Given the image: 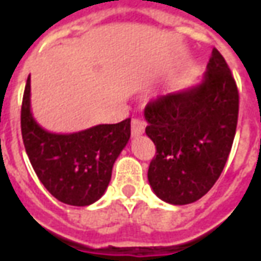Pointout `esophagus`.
<instances>
[{
	"label": "esophagus",
	"instance_id": "1",
	"mask_svg": "<svg viewBox=\"0 0 261 261\" xmlns=\"http://www.w3.org/2000/svg\"><path fill=\"white\" fill-rule=\"evenodd\" d=\"M144 130H145V121L141 119H133V121H131V136H141Z\"/></svg>",
	"mask_w": 261,
	"mask_h": 261
}]
</instances>
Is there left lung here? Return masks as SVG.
I'll use <instances>...</instances> for the list:
<instances>
[{
  "mask_svg": "<svg viewBox=\"0 0 261 261\" xmlns=\"http://www.w3.org/2000/svg\"><path fill=\"white\" fill-rule=\"evenodd\" d=\"M238 113V86L215 47L200 85L148 103L145 133L156 147L148 180L161 200L185 205L210 192L229 156Z\"/></svg>",
  "mask_w": 261,
  "mask_h": 261,
  "instance_id": "left-lung-1",
  "label": "left lung"
}]
</instances>
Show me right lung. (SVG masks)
<instances>
[{
  "label": "right lung",
  "instance_id": "1",
  "mask_svg": "<svg viewBox=\"0 0 261 261\" xmlns=\"http://www.w3.org/2000/svg\"><path fill=\"white\" fill-rule=\"evenodd\" d=\"M20 130L33 170L59 201L85 207L103 196L114 161L130 140V119L99 124L74 134H54L31 113V76L26 81Z\"/></svg>",
  "mask_w": 261,
  "mask_h": 261
}]
</instances>
